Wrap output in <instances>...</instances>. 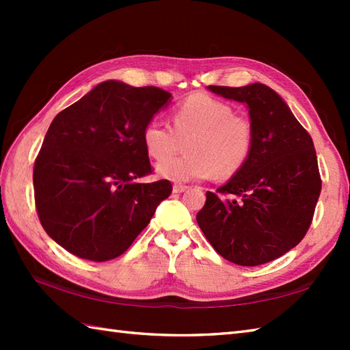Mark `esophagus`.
I'll return each instance as SVG.
<instances>
[{"label":"esophagus","instance_id":"1","mask_svg":"<svg viewBox=\"0 0 350 350\" xmlns=\"http://www.w3.org/2000/svg\"><path fill=\"white\" fill-rule=\"evenodd\" d=\"M188 189L187 185H182V183H174L173 185V192H176V194H180V192H185Z\"/></svg>","mask_w":350,"mask_h":350}]
</instances>
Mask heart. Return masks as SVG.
Returning <instances> with one entry per match:
<instances>
[{"instance_id": "1", "label": "heart", "mask_w": 350, "mask_h": 350, "mask_svg": "<svg viewBox=\"0 0 350 350\" xmlns=\"http://www.w3.org/2000/svg\"><path fill=\"white\" fill-rule=\"evenodd\" d=\"M173 128L159 118L144 126L143 144L147 153L161 161L156 171L174 182H189L237 173L248 161L254 144V131L248 118L234 116L233 108L209 94L197 93L173 111ZM190 137L189 153L167 156L176 151L180 139Z\"/></svg>"}]
</instances>
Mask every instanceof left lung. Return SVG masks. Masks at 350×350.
Segmentation results:
<instances>
[{
  "mask_svg": "<svg viewBox=\"0 0 350 350\" xmlns=\"http://www.w3.org/2000/svg\"><path fill=\"white\" fill-rule=\"evenodd\" d=\"M248 108L252 152L224 187L206 192L197 222L219 256L263 265L295 248L308 232L322 180L310 133L271 87H207Z\"/></svg>",
  "mask_w": 350,
  "mask_h": 350,
  "instance_id": "8db88e82",
  "label": "left lung"
}]
</instances>
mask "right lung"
Here are the masks:
<instances>
[{"label": "right lung", "instance_id": "1", "mask_svg": "<svg viewBox=\"0 0 350 350\" xmlns=\"http://www.w3.org/2000/svg\"><path fill=\"white\" fill-rule=\"evenodd\" d=\"M158 87L105 81L52 120L33 171L39 219L60 247L92 262L122 256L170 197L152 174L144 126L168 105Z\"/></svg>", "mask_w": 350, "mask_h": 350}]
</instances>
